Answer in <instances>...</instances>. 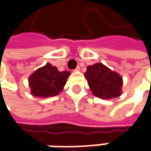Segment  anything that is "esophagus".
<instances>
[{
  "label": "esophagus",
  "mask_w": 151,
  "mask_h": 151,
  "mask_svg": "<svg viewBox=\"0 0 151 151\" xmlns=\"http://www.w3.org/2000/svg\"><path fill=\"white\" fill-rule=\"evenodd\" d=\"M74 71H75V72H78V71H80V67H79V66H77L75 69H74Z\"/></svg>",
  "instance_id": "esophagus-1"
}]
</instances>
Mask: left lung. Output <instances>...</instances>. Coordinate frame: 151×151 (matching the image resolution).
<instances>
[{
  "mask_svg": "<svg viewBox=\"0 0 151 151\" xmlns=\"http://www.w3.org/2000/svg\"><path fill=\"white\" fill-rule=\"evenodd\" d=\"M91 92L102 99H110L122 94L123 78L102 63L87 66L85 73Z\"/></svg>",
  "mask_w": 151,
  "mask_h": 151,
  "instance_id": "left-lung-1",
  "label": "left lung"
}]
</instances>
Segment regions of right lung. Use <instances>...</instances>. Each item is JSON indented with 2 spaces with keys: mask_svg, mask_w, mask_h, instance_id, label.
Masks as SVG:
<instances>
[{
  "mask_svg": "<svg viewBox=\"0 0 151 151\" xmlns=\"http://www.w3.org/2000/svg\"><path fill=\"white\" fill-rule=\"evenodd\" d=\"M71 74L68 71L59 72L56 66L47 63L31 74L28 82L31 94L38 98H48L58 95L65 86L67 78Z\"/></svg>",
  "mask_w": 151,
  "mask_h": 151,
  "instance_id": "1",
  "label": "right lung"
}]
</instances>
